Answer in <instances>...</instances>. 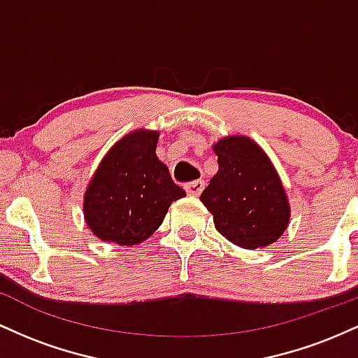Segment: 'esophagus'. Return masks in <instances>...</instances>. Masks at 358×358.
I'll list each match as a JSON object with an SVG mask.
<instances>
[{
    "label": "esophagus",
    "instance_id": "esophagus-1",
    "mask_svg": "<svg viewBox=\"0 0 358 358\" xmlns=\"http://www.w3.org/2000/svg\"><path fill=\"white\" fill-rule=\"evenodd\" d=\"M203 187H205V182H203V180H195V182H190V183L185 185V190H187L188 195H192V196H199L200 193H202Z\"/></svg>",
    "mask_w": 358,
    "mask_h": 358
}]
</instances>
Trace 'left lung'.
Returning <instances> with one entry per match:
<instances>
[{
  "label": "left lung",
  "mask_w": 358,
  "mask_h": 358,
  "mask_svg": "<svg viewBox=\"0 0 358 358\" xmlns=\"http://www.w3.org/2000/svg\"><path fill=\"white\" fill-rule=\"evenodd\" d=\"M219 171L200 195L215 229L244 249L278 241L289 222V203L273 163L244 136L224 138L213 146Z\"/></svg>",
  "instance_id": "1"
}]
</instances>
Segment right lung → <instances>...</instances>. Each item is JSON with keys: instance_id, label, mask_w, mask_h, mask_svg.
I'll return each instance as SVG.
<instances>
[{"instance_id": "add662e5", "label": "right lung", "mask_w": 358, "mask_h": 358, "mask_svg": "<svg viewBox=\"0 0 358 358\" xmlns=\"http://www.w3.org/2000/svg\"><path fill=\"white\" fill-rule=\"evenodd\" d=\"M158 133L134 131L110 148L90 180L84 215L106 242L134 245L162 225L168 207L187 195L156 156Z\"/></svg>"}]
</instances>
